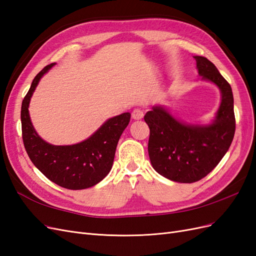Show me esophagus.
<instances>
[{
  "mask_svg": "<svg viewBox=\"0 0 256 256\" xmlns=\"http://www.w3.org/2000/svg\"><path fill=\"white\" fill-rule=\"evenodd\" d=\"M131 116H132L134 120H141V118H143L144 112L141 109H134L132 111V113H131Z\"/></svg>",
  "mask_w": 256,
  "mask_h": 256,
  "instance_id": "esophagus-1",
  "label": "esophagus"
}]
</instances>
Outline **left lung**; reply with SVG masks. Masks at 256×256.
<instances>
[{
	"label": "left lung",
	"instance_id": "8db88e82",
	"mask_svg": "<svg viewBox=\"0 0 256 256\" xmlns=\"http://www.w3.org/2000/svg\"><path fill=\"white\" fill-rule=\"evenodd\" d=\"M198 76L214 83L221 102L208 125L177 120L164 106H154L144 116L150 127L148 154L154 171L170 180L191 184L202 180L218 166L235 134L234 97L230 85L204 56H194Z\"/></svg>",
	"mask_w": 256,
	"mask_h": 256
}]
</instances>
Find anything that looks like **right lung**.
<instances>
[{"mask_svg": "<svg viewBox=\"0 0 256 256\" xmlns=\"http://www.w3.org/2000/svg\"><path fill=\"white\" fill-rule=\"evenodd\" d=\"M56 65L46 66L38 74L22 102V138L30 161L54 184L69 190L90 188L111 171L116 146L128 126L129 112L106 120L86 140L72 145H53L42 138L30 122L28 106L44 74Z\"/></svg>", "mask_w": 256, "mask_h": 256, "instance_id": "add662e5", "label": "right lung"}]
</instances>
